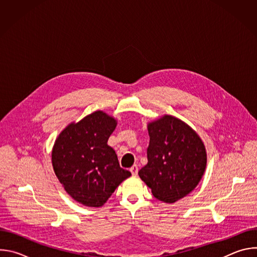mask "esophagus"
Segmentation results:
<instances>
[{
    "label": "esophagus",
    "instance_id": "1",
    "mask_svg": "<svg viewBox=\"0 0 257 257\" xmlns=\"http://www.w3.org/2000/svg\"><path fill=\"white\" fill-rule=\"evenodd\" d=\"M130 172H131L133 175H137V173H138V166H137V165H133V166L130 168Z\"/></svg>",
    "mask_w": 257,
    "mask_h": 257
}]
</instances>
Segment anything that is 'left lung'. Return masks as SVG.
Here are the masks:
<instances>
[{"label": "left lung", "instance_id": "obj_1", "mask_svg": "<svg viewBox=\"0 0 257 257\" xmlns=\"http://www.w3.org/2000/svg\"><path fill=\"white\" fill-rule=\"evenodd\" d=\"M148 165L138 175L156 198L173 203L189 194L206 167L200 137L186 123L166 115L148 126Z\"/></svg>", "mask_w": 257, "mask_h": 257}]
</instances>
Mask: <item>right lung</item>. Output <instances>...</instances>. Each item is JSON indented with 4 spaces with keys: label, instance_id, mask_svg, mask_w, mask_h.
<instances>
[{
    "label": "right lung",
    "instance_id": "obj_1",
    "mask_svg": "<svg viewBox=\"0 0 257 257\" xmlns=\"http://www.w3.org/2000/svg\"><path fill=\"white\" fill-rule=\"evenodd\" d=\"M117 125L113 117L94 112L67 126L57 138L52 163L67 193L83 205H103L131 173L120 167L107 139Z\"/></svg>",
    "mask_w": 257,
    "mask_h": 257
}]
</instances>
